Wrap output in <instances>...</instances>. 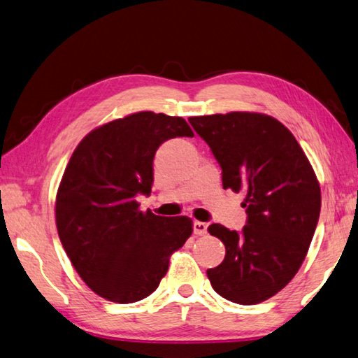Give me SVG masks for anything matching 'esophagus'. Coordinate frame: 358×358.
Instances as JSON below:
<instances>
[{
  "mask_svg": "<svg viewBox=\"0 0 358 358\" xmlns=\"http://www.w3.org/2000/svg\"><path fill=\"white\" fill-rule=\"evenodd\" d=\"M207 227H208L207 222H202V221H194L193 222V232L196 235H206Z\"/></svg>",
  "mask_w": 358,
  "mask_h": 358,
  "instance_id": "1",
  "label": "esophagus"
}]
</instances>
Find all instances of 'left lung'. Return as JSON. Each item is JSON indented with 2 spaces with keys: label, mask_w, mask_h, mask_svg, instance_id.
Segmentation results:
<instances>
[{
  "label": "left lung",
  "mask_w": 358,
  "mask_h": 358,
  "mask_svg": "<svg viewBox=\"0 0 358 358\" xmlns=\"http://www.w3.org/2000/svg\"><path fill=\"white\" fill-rule=\"evenodd\" d=\"M188 121L220 164L222 188L246 193L241 232L207 229L226 246L207 278L224 299L259 304L279 293L306 259L320 220L318 179L293 134L273 117L231 112Z\"/></svg>",
  "instance_id": "1"
}]
</instances>
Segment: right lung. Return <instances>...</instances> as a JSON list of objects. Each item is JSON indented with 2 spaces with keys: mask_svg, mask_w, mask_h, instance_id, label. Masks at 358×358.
I'll return each mask as SVG.
<instances>
[{
  "mask_svg": "<svg viewBox=\"0 0 358 358\" xmlns=\"http://www.w3.org/2000/svg\"><path fill=\"white\" fill-rule=\"evenodd\" d=\"M193 137L180 117L138 112L93 129L74 150L56 196L59 238L74 269L101 298L131 304L156 292L170 255L193 232L188 217L138 208L150 194L164 141Z\"/></svg>",
  "mask_w": 358,
  "mask_h": 358,
  "instance_id": "add662e5",
  "label": "right lung"
}]
</instances>
